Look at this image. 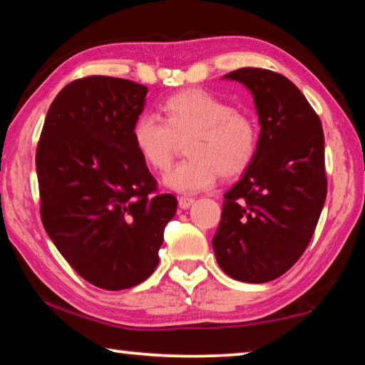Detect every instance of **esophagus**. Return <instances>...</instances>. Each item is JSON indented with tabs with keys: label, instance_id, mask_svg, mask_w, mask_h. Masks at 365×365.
I'll use <instances>...</instances> for the list:
<instances>
[{
	"label": "esophagus",
	"instance_id": "obj_1",
	"mask_svg": "<svg viewBox=\"0 0 365 365\" xmlns=\"http://www.w3.org/2000/svg\"><path fill=\"white\" fill-rule=\"evenodd\" d=\"M195 202V197L191 196H180L178 197V206H180L182 209H188L191 205Z\"/></svg>",
	"mask_w": 365,
	"mask_h": 365
}]
</instances>
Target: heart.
I'll return each instance as SVG.
<instances>
[{
	"mask_svg": "<svg viewBox=\"0 0 365 365\" xmlns=\"http://www.w3.org/2000/svg\"><path fill=\"white\" fill-rule=\"evenodd\" d=\"M163 120L141 115L132 127V140L148 168L165 172L178 145L188 140L190 159L164 178V185L180 193L212 187L219 175L233 178L245 174L255 163L259 148V127L255 117L233 109L230 103L205 90H187L168 98Z\"/></svg>",
	"mask_w": 365,
	"mask_h": 365,
	"instance_id": "obj_1",
	"label": "heart"
}]
</instances>
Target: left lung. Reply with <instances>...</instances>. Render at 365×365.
<instances>
[{
    "mask_svg": "<svg viewBox=\"0 0 365 365\" xmlns=\"http://www.w3.org/2000/svg\"><path fill=\"white\" fill-rule=\"evenodd\" d=\"M255 98L259 148L255 163L224 195L212 248L232 279H279L306 251L327 196L324 130L292 80L256 67L228 72Z\"/></svg>",
    "mask_w": 365,
    "mask_h": 365,
    "instance_id": "8db88e82",
    "label": "left lung"
}]
</instances>
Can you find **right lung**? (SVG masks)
<instances>
[{"instance_id": "add662e5", "label": "right lung", "mask_w": 365, "mask_h": 365, "mask_svg": "<svg viewBox=\"0 0 365 365\" xmlns=\"http://www.w3.org/2000/svg\"><path fill=\"white\" fill-rule=\"evenodd\" d=\"M146 93L125 78L73 80L49 106L36 148L48 237L82 279L109 292L153 274L177 211L132 140Z\"/></svg>"}]
</instances>
